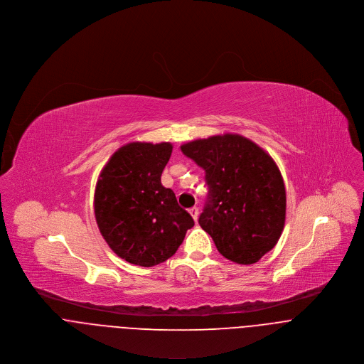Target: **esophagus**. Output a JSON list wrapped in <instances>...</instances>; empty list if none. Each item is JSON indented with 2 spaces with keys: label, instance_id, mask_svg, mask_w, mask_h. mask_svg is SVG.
Here are the masks:
<instances>
[{
  "label": "esophagus",
  "instance_id": "1",
  "mask_svg": "<svg viewBox=\"0 0 364 364\" xmlns=\"http://www.w3.org/2000/svg\"><path fill=\"white\" fill-rule=\"evenodd\" d=\"M188 213H190V215L193 217L194 220H197V219H198V215H200V210H198L197 207H193V208H190V210H188Z\"/></svg>",
  "mask_w": 364,
  "mask_h": 364
}]
</instances>
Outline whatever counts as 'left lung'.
Wrapping results in <instances>:
<instances>
[{
  "instance_id": "8db88e82",
  "label": "left lung",
  "mask_w": 364,
  "mask_h": 364,
  "mask_svg": "<svg viewBox=\"0 0 364 364\" xmlns=\"http://www.w3.org/2000/svg\"><path fill=\"white\" fill-rule=\"evenodd\" d=\"M181 151L205 170L210 191L198 222L219 253L237 264L259 262L286 222V187L272 156L236 134L197 139Z\"/></svg>"
}]
</instances>
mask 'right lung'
Listing matches in <instances>:
<instances>
[{"label":"right lung","instance_id":"add662e5","mask_svg":"<svg viewBox=\"0 0 364 364\" xmlns=\"http://www.w3.org/2000/svg\"><path fill=\"white\" fill-rule=\"evenodd\" d=\"M171 150L168 142L128 144L111 156L98 177V229L114 253L131 264L151 267L166 262L194 226L173 190L160 181Z\"/></svg>","mask_w":364,"mask_h":364}]
</instances>
